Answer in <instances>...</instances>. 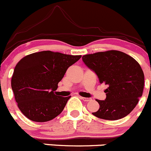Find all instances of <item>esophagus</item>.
I'll return each mask as SVG.
<instances>
[{
	"mask_svg": "<svg viewBox=\"0 0 151 151\" xmlns=\"http://www.w3.org/2000/svg\"><path fill=\"white\" fill-rule=\"evenodd\" d=\"M81 99L83 100V101H90L92 100L89 98H83V97H81Z\"/></svg>",
	"mask_w": 151,
	"mask_h": 151,
	"instance_id": "obj_1",
	"label": "esophagus"
}]
</instances>
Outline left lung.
<instances>
[{
  "label": "left lung",
  "mask_w": 151,
  "mask_h": 151,
  "mask_svg": "<svg viewBox=\"0 0 151 151\" xmlns=\"http://www.w3.org/2000/svg\"><path fill=\"white\" fill-rule=\"evenodd\" d=\"M82 60L96 73L100 83L108 86L105 101L96 100L100 108L92 114L107 120L128 115L142 95L145 77L139 64L129 55L114 50L84 55Z\"/></svg>",
  "instance_id": "1"
}]
</instances>
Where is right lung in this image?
Masks as SVG:
<instances>
[{"instance_id":"obj_1","label":"right lung","mask_w":151,"mask_h":151,"mask_svg":"<svg viewBox=\"0 0 151 151\" xmlns=\"http://www.w3.org/2000/svg\"><path fill=\"white\" fill-rule=\"evenodd\" d=\"M81 57L45 50L20 59L11 84L17 106L27 118L42 123L61 114L71 96H59L54 91L68 68Z\"/></svg>"}]
</instances>
